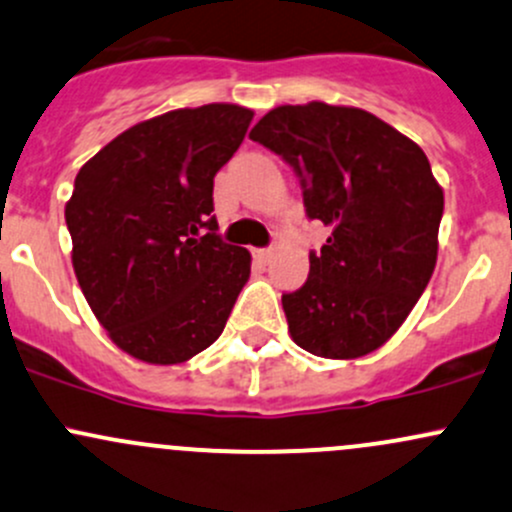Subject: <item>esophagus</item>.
<instances>
[{
	"label": "esophagus",
	"instance_id": "34e87169",
	"mask_svg": "<svg viewBox=\"0 0 512 512\" xmlns=\"http://www.w3.org/2000/svg\"><path fill=\"white\" fill-rule=\"evenodd\" d=\"M252 255H255L257 262H262V265H265V262H270L272 250L270 247H257V250H252Z\"/></svg>",
	"mask_w": 512,
	"mask_h": 512
}]
</instances>
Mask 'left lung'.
Returning a JSON list of instances; mask_svg holds the SVG:
<instances>
[{
	"label": "left lung",
	"mask_w": 512,
	"mask_h": 512,
	"mask_svg": "<svg viewBox=\"0 0 512 512\" xmlns=\"http://www.w3.org/2000/svg\"><path fill=\"white\" fill-rule=\"evenodd\" d=\"M250 139L292 166L306 215L331 228L304 287L282 294L294 343L319 358L373 353L437 265L444 191L427 154L380 117L326 102L274 107Z\"/></svg>",
	"instance_id": "left-lung-1"
}]
</instances>
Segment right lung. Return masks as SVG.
Segmentation results:
<instances>
[{
  "label": "right lung",
  "mask_w": 512,
  "mask_h": 512,
  "mask_svg": "<svg viewBox=\"0 0 512 512\" xmlns=\"http://www.w3.org/2000/svg\"><path fill=\"white\" fill-rule=\"evenodd\" d=\"M252 110L184 107L129 127L75 176L73 270L112 341L154 365L184 363L223 333L250 252L215 230L213 179Z\"/></svg>",
  "instance_id": "1"
}]
</instances>
